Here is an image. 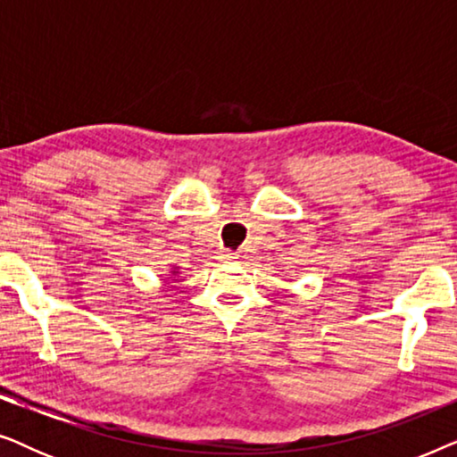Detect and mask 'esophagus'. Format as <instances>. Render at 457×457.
<instances>
[{
  "label": "esophagus",
  "instance_id": "1",
  "mask_svg": "<svg viewBox=\"0 0 457 457\" xmlns=\"http://www.w3.org/2000/svg\"><path fill=\"white\" fill-rule=\"evenodd\" d=\"M222 258H224V260H233V258H235V252H230V249H224Z\"/></svg>",
  "mask_w": 457,
  "mask_h": 457
}]
</instances>
